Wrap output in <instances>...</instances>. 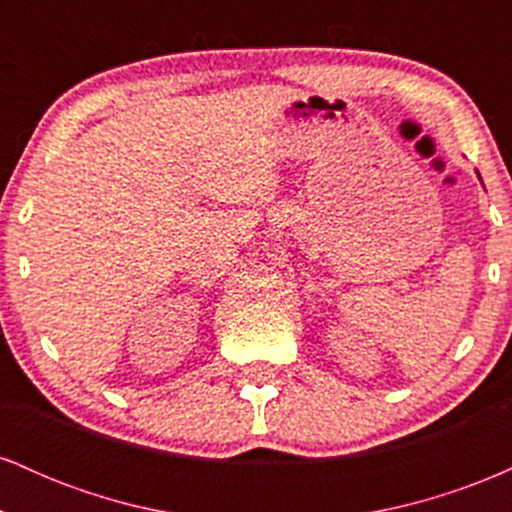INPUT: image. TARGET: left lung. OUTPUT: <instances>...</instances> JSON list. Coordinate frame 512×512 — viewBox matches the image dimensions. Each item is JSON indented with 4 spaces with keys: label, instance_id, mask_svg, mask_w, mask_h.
<instances>
[{
    "label": "left lung",
    "instance_id": "left-lung-1",
    "mask_svg": "<svg viewBox=\"0 0 512 512\" xmlns=\"http://www.w3.org/2000/svg\"><path fill=\"white\" fill-rule=\"evenodd\" d=\"M479 180H481V178H479Z\"/></svg>",
    "mask_w": 512,
    "mask_h": 512
}]
</instances>
